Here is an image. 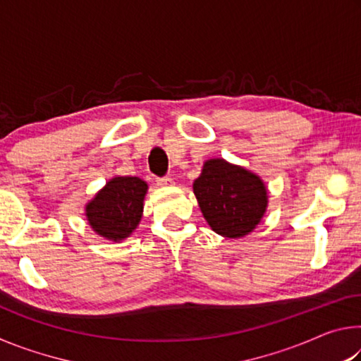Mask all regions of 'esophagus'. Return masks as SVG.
<instances>
[{
  "instance_id": "1",
  "label": "esophagus",
  "mask_w": 361,
  "mask_h": 361,
  "mask_svg": "<svg viewBox=\"0 0 361 361\" xmlns=\"http://www.w3.org/2000/svg\"><path fill=\"white\" fill-rule=\"evenodd\" d=\"M157 186L159 188H170V186H173V180L169 178V176H164V178H157Z\"/></svg>"
}]
</instances>
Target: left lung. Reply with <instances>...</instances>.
I'll return each mask as SVG.
<instances>
[{"label": "left lung", "instance_id": "obj_1", "mask_svg": "<svg viewBox=\"0 0 361 361\" xmlns=\"http://www.w3.org/2000/svg\"><path fill=\"white\" fill-rule=\"evenodd\" d=\"M192 191L205 221L228 239L253 232L269 204L267 188L259 175L219 157L204 162Z\"/></svg>", "mask_w": 361, "mask_h": 361}]
</instances>
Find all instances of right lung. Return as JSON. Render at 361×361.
<instances>
[{
    "instance_id": "add662e5",
    "label": "right lung",
    "mask_w": 361,
    "mask_h": 361,
    "mask_svg": "<svg viewBox=\"0 0 361 361\" xmlns=\"http://www.w3.org/2000/svg\"><path fill=\"white\" fill-rule=\"evenodd\" d=\"M148 183L138 176H113L85 204V218L95 234L111 242L130 237L143 216Z\"/></svg>"
}]
</instances>
